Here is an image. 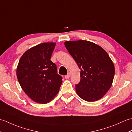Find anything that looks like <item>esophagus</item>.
<instances>
[{
	"mask_svg": "<svg viewBox=\"0 0 132 132\" xmlns=\"http://www.w3.org/2000/svg\"><path fill=\"white\" fill-rule=\"evenodd\" d=\"M70 74L68 73L66 75H65V76H64V78H65V79H69V78H70Z\"/></svg>",
	"mask_w": 132,
	"mask_h": 132,
	"instance_id": "34e87169",
	"label": "esophagus"
}]
</instances>
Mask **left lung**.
Segmentation results:
<instances>
[{
    "label": "left lung",
    "instance_id": "8db88e82",
    "mask_svg": "<svg viewBox=\"0 0 132 132\" xmlns=\"http://www.w3.org/2000/svg\"><path fill=\"white\" fill-rule=\"evenodd\" d=\"M64 44L80 69L81 79L75 85L78 96L87 102L100 99L111 88L114 75V64L108 53L102 47L86 40Z\"/></svg>",
    "mask_w": 132,
    "mask_h": 132
}]
</instances>
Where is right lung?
I'll list each match as a JSON object with an SVG mask.
<instances>
[{"mask_svg": "<svg viewBox=\"0 0 132 132\" xmlns=\"http://www.w3.org/2000/svg\"><path fill=\"white\" fill-rule=\"evenodd\" d=\"M55 44L44 43L31 47L21 56L17 67L20 85L36 103H49L58 93L62 83L57 66L50 60Z\"/></svg>", "mask_w": 132, "mask_h": 132, "instance_id": "1", "label": "right lung"}]
</instances>
